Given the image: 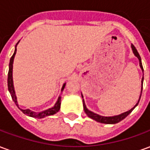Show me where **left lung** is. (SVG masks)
<instances>
[{"label": "left lung", "instance_id": "left-lung-1", "mask_svg": "<svg viewBox=\"0 0 150 150\" xmlns=\"http://www.w3.org/2000/svg\"><path fill=\"white\" fill-rule=\"evenodd\" d=\"M131 47H132V52L134 54V55L139 59V63H140V67H141V68H142V71H144L143 70V67H142V59H141V56L139 54V53L137 52V50L136 49V47L133 45H131ZM143 79L144 78L142 77V91H141V96H142V87H143ZM141 96H140V98H139V100L138 102L137 103L134 107L131 108L130 110L127 111L125 112L122 113V114H120V115H117V116H100V115H98L96 113H94L91 112V111H89L87 108L86 107V105H85V103H84V100L83 99V109H84V112H86V114L88 115V117H90L91 119H93L94 120L96 121H97V122H100V123H102V124H116V123L120 122V120H122L125 118L126 116L129 115V113L132 112V111L135 108V107L138 104L139 101H140V99H141ZM82 98L83 97V95H82Z\"/></svg>", "mask_w": 150, "mask_h": 150}]
</instances>
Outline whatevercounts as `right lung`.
<instances>
[{
	"mask_svg": "<svg viewBox=\"0 0 150 150\" xmlns=\"http://www.w3.org/2000/svg\"><path fill=\"white\" fill-rule=\"evenodd\" d=\"M18 42L16 44L15 46V50L13 54L11 57L10 59V61H9V67H8V89L9 91V93L11 95L12 99L14 101V103L16 104V105L18 107V101H17V96L15 95V91H14V87H13V59H14V56L16 54V52H17V45L18 44ZM66 83L62 85V91H63V89L65 88ZM60 105H61V96H59L58 100L56 102V104H54V106L53 108H50L47 110L42 111L41 112H32L30 109H21L20 108L18 107V108L22 112L27 115L29 116H31V117H35V118H38V119H41V118H44L46 116H51V115H54L55 114L59 111L60 109Z\"/></svg>",
	"mask_w": 150,
	"mask_h": 150,
	"instance_id": "1",
	"label": "right lung"
}]
</instances>
